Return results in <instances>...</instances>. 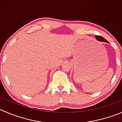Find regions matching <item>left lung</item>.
Returning <instances> with one entry per match:
<instances>
[{
	"instance_id": "8db88e82",
	"label": "left lung",
	"mask_w": 122,
	"mask_h": 122,
	"mask_svg": "<svg viewBox=\"0 0 122 122\" xmlns=\"http://www.w3.org/2000/svg\"><path fill=\"white\" fill-rule=\"evenodd\" d=\"M96 39H97V40L100 41H104L106 42V43H108L107 40L105 39L103 37H102L101 35H96Z\"/></svg>"
}]
</instances>
